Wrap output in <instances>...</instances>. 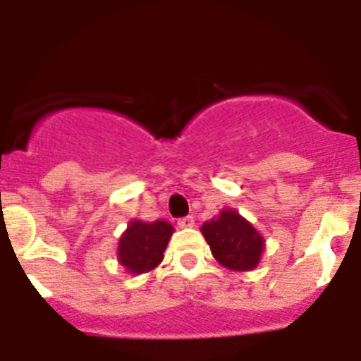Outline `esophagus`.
Wrapping results in <instances>:
<instances>
[{"mask_svg": "<svg viewBox=\"0 0 361 361\" xmlns=\"http://www.w3.org/2000/svg\"><path fill=\"white\" fill-rule=\"evenodd\" d=\"M177 224L180 226V228H193L195 220H193V216H184V219H178Z\"/></svg>", "mask_w": 361, "mask_h": 361, "instance_id": "34e87169", "label": "esophagus"}]
</instances>
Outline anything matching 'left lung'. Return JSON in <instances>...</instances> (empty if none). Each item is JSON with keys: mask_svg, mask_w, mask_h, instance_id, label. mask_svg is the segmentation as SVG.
Listing matches in <instances>:
<instances>
[{"mask_svg": "<svg viewBox=\"0 0 361 361\" xmlns=\"http://www.w3.org/2000/svg\"><path fill=\"white\" fill-rule=\"evenodd\" d=\"M204 238L220 266L231 271H253L260 264L266 242L258 229L237 209L226 208L204 222Z\"/></svg>", "mask_w": 361, "mask_h": 361, "instance_id": "1", "label": "left lung"}]
</instances>
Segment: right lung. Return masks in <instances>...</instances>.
<instances>
[{
  "label": "right lung",
  "mask_w": 361,
  "mask_h": 361,
  "mask_svg": "<svg viewBox=\"0 0 361 361\" xmlns=\"http://www.w3.org/2000/svg\"><path fill=\"white\" fill-rule=\"evenodd\" d=\"M173 226L168 220H130L117 245V260L130 275H142L155 269L164 258Z\"/></svg>",
  "instance_id": "obj_1"
}]
</instances>
